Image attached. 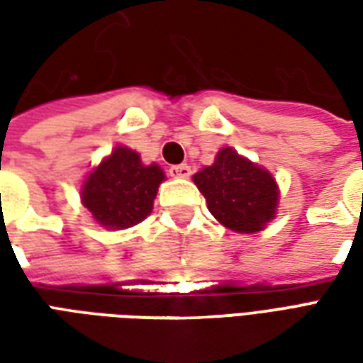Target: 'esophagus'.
Returning a JSON list of instances; mask_svg holds the SVG:
<instances>
[{"label":"esophagus","mask_w":363,"mask_h":363,"mask_svg":"<svg viewBox=\"0 0 363 363\" xmlns=\"http://www.w3.org/2000/svg\"><path fill=\"white\" fill-rule=\"evenodd\" d=\"M190 173H192V169H190V165H186V163H182V165H173L169 169V174L174 177V179H189Z\"/></svg>","instance_id":"34e87169"}]
</instances>
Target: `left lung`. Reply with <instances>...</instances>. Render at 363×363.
I'll list each match as a JSON object with an SVG mask.
<instances>
[{
    "mask_svg": "<svg viewBox=\"0 0 363 363\" xmlns=\"http://www.w3.org/2000/svg\"><path fill=\"white\" fill-rule=\"evenodd\" d=\"M192 181L210 213L235 233L262 231L278 213L280 189L274 174L233 147H221L212 165L200 169Z\"/></svg>",
    "mask_w": 363,
    "mask_h": 363,
    "instance_id": "1",
    "label": "left lung"
}]
</instances>
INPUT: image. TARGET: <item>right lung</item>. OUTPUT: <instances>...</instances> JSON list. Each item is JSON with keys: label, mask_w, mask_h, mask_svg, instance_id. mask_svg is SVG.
I'll list each match as a JSON object with an SVG mask.
<instances>
[{"label": "right lung", "mask_w": 363, "mask_h": 363, "mask_svg": "<svg viewBox=\"0 0 363 363\" xmlns=\"http://www.w3.org/2000/svg\"><path fill=\"white\" fill-rule=\"evenodd\" d=\"M163 181L165 173L157 163L145 165L138 151L116 145L83 179L79 196L95 223L118 231L150 216Z\"/></svg>", "instance_id": "obj_1"}]
</instances>
